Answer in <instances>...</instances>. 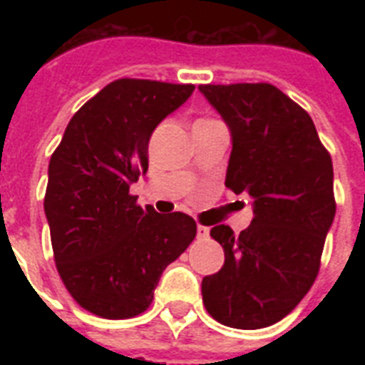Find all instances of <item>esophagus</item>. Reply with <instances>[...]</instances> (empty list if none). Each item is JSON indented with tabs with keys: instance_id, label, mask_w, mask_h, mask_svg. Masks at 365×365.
Segmentation results:
<instances>
[{
	"instance_id": "obj_1",
	"label": "esophagus",
	"mask_w": 365,
	"mask_h": 365,
	"mask_svg": "<svg viewBox=\"0 0 365 365\" xmlns=\"http://www.w3.org/2000/svg\"><path fill=\"white\" fill-rule=\"evenodd\" d=\"M208 235H210V229L206 227V225H199L197 227V237L199 239H208Z\"/></svg>"
}]
</instances>
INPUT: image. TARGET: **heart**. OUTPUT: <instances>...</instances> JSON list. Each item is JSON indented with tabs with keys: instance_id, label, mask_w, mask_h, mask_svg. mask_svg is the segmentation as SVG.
Here are the masks:
<instances>
[{
	"instance_id": "obj_1",
	"label": "heart",
	"mask_w": 365,
	"mask_h": 365,
	"mask_svg": "<svg viewBox=\"0 0 365 365\" xmlns=\"http://www.w3.org/2000/svg\"><path fill=\"white\" fill-rule=\"evenodd\" d=\"M200 121H210V119H200ZM197 123H199V121H197Z\"/></svg>"
}]
</instances>
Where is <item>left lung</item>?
<instances>
[{"label":"left lung","mask_w":365,"mask_h":365,"mask_svg":"<svg viewBox=\"0 0 365 365\" xmlns=\"http://www.w3.org/2000/svg\"><path fill=\"white\" fill-rule=\"evenodd\" d=\"M199 88L233 136L225 185L254 199L246 231L212 227L225 263L202 278V303L223 326L267 328L294 311L318 277L335 216L331 157L311 115L271 83Z\"/></svg>","instance_id":"8db88e82"}]
</instances>
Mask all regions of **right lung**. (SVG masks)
Instances as JSON below:
<instances>
[{
  "mask_svg": "<svg viewBox=\"0 0 365 365\" xmlns=\"http://www.w3.org/2000/svg\"><path fill=\"white\" fill-rule=\"evenodd\" d=\"M195 85L123 77L79 108L48 163L45 216L54 263L85 311L110 320L142 314L160 274L197 237L182 212L160 216L130 183L148 170L155 126Z\"/></svg>",
  "mask_w": 365,
  "mask_h": 365,
  "instance_id": "right-lung-1",
  "label": "right lung"
}]
</instances>
